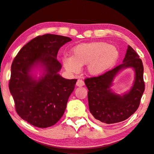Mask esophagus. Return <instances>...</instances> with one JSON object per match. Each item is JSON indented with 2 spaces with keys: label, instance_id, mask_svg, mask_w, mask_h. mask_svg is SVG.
<instances>
[{
  "label": "esophagus",
  "instance_id": "34e87169",
  "mask_svg": "<svg viewBox=\"0 0 154 154\" xmlns=\"http://www.w3.org/2000/svg\"><path fill=\"white\" fill-rule=\"evenodd\" d=\"M76 85H77V87H82V86L85 85V82H84V81L82 80V79H78L77 83H76Z\"/></svg>",
  "mask_w": 154,
  "mask_h": 154
}]
</instances>
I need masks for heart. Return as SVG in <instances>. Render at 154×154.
Listing matches in <instances>:
<instances>
[{"instance_id": "b5f03b06", "label": "heart", "mask_w": 154, "mask_h": 154, "mask_svg": "<svg viewBox=\"0 0 154 154\" xmlns=\"http://www.w3.org/2000/svg\"><path fill=\"white\" fill-rule=\"evenodd\" d=\"M71 57L63 58V66L67 70L77 73L82 66L87 65V71L92 76H99L110 70L119 58L116 46L103 42L82 43L71 51Z\"/></svg>"}]
</instances>
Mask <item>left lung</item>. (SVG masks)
Wrapping results in <instances>:
<instances>
[{"label":"left lung","instance_id":"left-lung-1","mask_svg":"<svg viewBox=\"0 0 154 154\" xmlns=\"http://www.w3.org/2000/svg\"><path fill=\"white\" fill-rule=\"evenodd\" d=\"M130 68L135 72V79L131 89L122 94L112 89L113 82L123 69ZM144 66L139 55L128 46L122 64L96 77L85 80L88 90L89 111L94 118L106 124L124 121L139 108L144 91Z\"/></svg>","mask_w":154,"mask_h":154}]
</instances>
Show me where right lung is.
<instances>
[{
	"label": "right lung",
	"instance_id": "add662e5",
	"mask_svg": "<svg viewBox=\"0 0 154 154\" xmlns=\"http://www.w3.org/2000/svg\"><path fill=\"white\" fill-rule=\"evenodd\" d=\"M70 41L56 34L38 36L20 49L12 63L9 89L16 111L32 125L49 128L64 114L77 79L60 75L57 54Z\"/></svg>",
	"mask_w": 154,
	"mask_h": 154
}]
</instances>
